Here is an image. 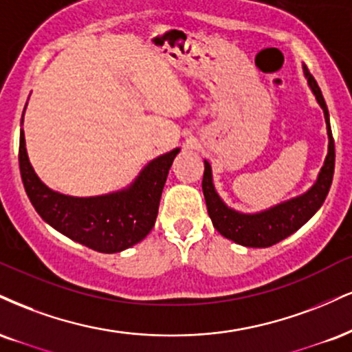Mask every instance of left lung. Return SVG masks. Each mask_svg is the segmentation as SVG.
<instances>
[{"instance_id": "left-lung-1", "label": "left lung", "mask_w": 352, "mask_h": 352, "mask_svg": "<svg viewBox=\"0 0 352 352\" xmlns=\"http://www.w3.org/2000/svg\"><path fill=\"white\" fill-rule=\"evenodd\" d=\"M303 74L308 82V87L311 88L313 95H315L316 101L323 109L326 131H328V155H326L323 167L318 173V179L308 192L292 198V200L278 203V205L261 211V213H241V211L230 208L219 198L213 185L211 165L208 160H205L201 188L203 195H205L208 214L219 234L234 241L236 244L245 245V248H269V245H274L280 243L282 239L289 238L321 208L326 195L329 192V187H331L336 154H334V141L331 124H329L328 107H326L318 83L308 72L307 65H303Z\"/></svg>"}]
</instances>
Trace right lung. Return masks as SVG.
<instances>
[{
  "mask_svg": "<svg viewBox=\"0 0 352 352\" xmlns=\"http://www.w3.org/2000/svg\"><path fill=\"white\" fill-rule=\"evenodd\" d=\"M179 152L177 147L151 160L133 184L120 192L70 197L50 190L36 175L21 129L19 170L29 200L45 223L93 251L113 254L141 243L154 228L165 180Z\"/></svg>",
  "mask_w": 352,
  "mask_h": 352,
  "instance_id": "obj_1",
  "label": "right lung"
}]
</instances>
